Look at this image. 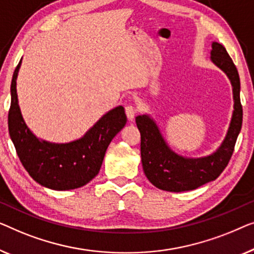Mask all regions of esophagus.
Here are the masks:
<instances>
[{
    "label": "esophagus",
    "mask_w": 254,
    "mask_h": 254,
    "mask_svg": "<svg viewBox=\"0 0 254 254\" xmlns=\"http://www.w3.org/2000/svg\"><path fill=\"white\" fill-rule=\"evenodd\" d=\"M135 113H137V109H135V107L130 106V105H127V106L126 107V114H127V119L130 120V121H132V120L134 119Z\"/></svg>",
    "instance_id": "obj_1"
}]
</instances>
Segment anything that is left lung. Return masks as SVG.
I'll return each mask as SVG.
<instances>
[{
	"mask_svg": "<svg viewBox=\"0 0 254 254\" xmlns=\"http://www.w3.org/2000/svg\"><path fill=\"white\" fill-rule=\"evenodd\" d=\"M210 61L229 78L234 99L233 115L226 137L213 153L200 158H188L178 154L168 145L151 115L144 114L135 117V123L141 135L142 169L148 181L161 190L183 192L198 189L216 180L233 155L243 122V109L239 98L241 81L233 60L219 42H212Z\"/></svg>",
	"mask_w": 254,
	"mask_h": 254,
	"instance_id": "8db88e82",
	"label": "left lung"
}]
</instances>
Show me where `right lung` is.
<instances>
[{
	"label": "right lung",
	"instance_id": "add662e5",
	"mask_svg": "<svg viewBox=\"0 0 254 254\" xmlns=\"http://www.w3.org/2000/svg\"><path fill=\"white\" fill-rule=\"evenodd\" d=\"M21 60L13 72L8 126L20 162L28 175L42 187L57 191L86 185L99 174L113 138L127 124L123 106H117L99 119L83 137L69 142H51L38 138L21 115L17 95V77Z\"/></svg>",
	"mask_w": 254,
	"mask_h": 254
}]
</instances>
